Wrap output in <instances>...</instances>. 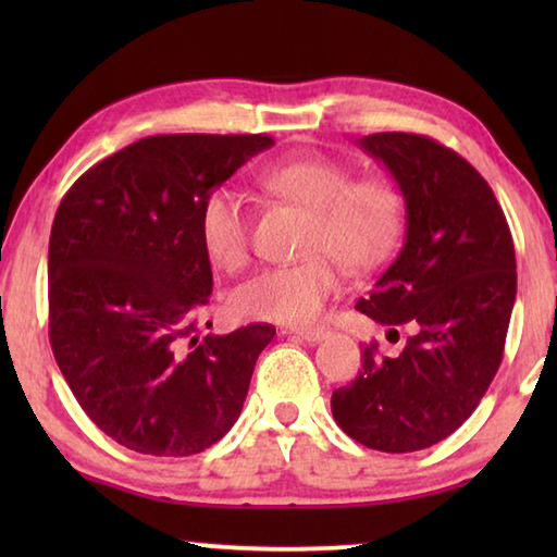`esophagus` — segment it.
I'll list each match as a JSON object with an SVG mask.
<instances>
[{
	"instance_id": "34e87169",
	"label": "esophagus",
	"mask_w": 557,
	"mask_h": 557,
	"mask_svg": "<svg viewBox=\"0 0 557 557\" xmlns=\"http://www.w3.org/2000/svg\"><path fill=\"white\" fill-rule=\"evenodd\" d=\"M282 334H292V336H297V338H301V342H309V344H317V342H322V338L326 336V329H307V326H292V329H285V332Z\"/></svg>"
}]
</instances>
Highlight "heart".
Wrapping results in <instances>:
<instances>
[{
	"label": "heart",
	"instance_id": "obj_1",
	"mask_svg": "<svg viewBox=\"0 0 557 557\" xmlns=\"http://www.w3.org/2000/svg\"><path fill=\"white\" fill-rule=\"evenodd\" d=\"M260 184L309 211L301 245L309 258L262 270L233 292V312L248 322H314L338 287L332 255L351 270H371L400 238L403 199L385 178L351 182V172L334 159L292 157L268 166ZM199 233L215 268L240 270L250 256L245 196L235 188L213 191L201 209Z\"/></svg>",
	"mask_w": 557,
	"mask_h": 557
}]
</instances>
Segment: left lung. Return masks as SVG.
<instances>
[{"label": "left lung", "mask_w": 557, "mask_h": 557, "mask_svg": "<svg viewBox=\"0 0 557 557\" xmlns=\"http://www.w3.org/2000/svg\"><path fill=\"white\" fill-rule=\"evenodd\" d=\"M388 169L405 201L398 258L356 309L408 329L400 356L363 348V371L334 391L348 437L381 451L437 445L465 422L502 366L516 301V252L492 186L457 152L408 132L358 139Z\"/></svg>", "instance_id": "8db88e82"}]
</instances>
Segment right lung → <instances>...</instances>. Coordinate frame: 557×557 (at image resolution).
I'll return each instance as SVG.
<instances>
[{"mask_svg":"<svg viewBox=\"0 0 557 557\" xmlns=\"http://www.w3.org/2000/svg\"><path fill=\"white\" fill-rule=\"evenodd\" d=\"M275 139L157 135L90 166L55 211L49 336L88 418L122 447L199 455L233 428L275 326L199 336L209 196Z\"/></svg>","mask_w":557,"mask_h":557,"instance_id":"add662e5","label":"right lung"}]
</instances>
